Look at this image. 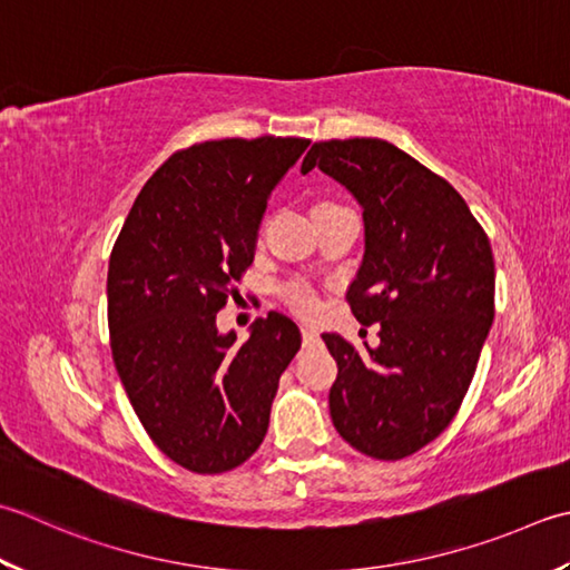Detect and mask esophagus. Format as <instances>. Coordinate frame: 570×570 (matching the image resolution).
<instances>
[{
  "instance_id": "obj_1",
  "label": "esophagus",
  "mask_w": 570,
  "mask_h": 570,
  "mask_svg": "<svg viewBox=\"0 0 570 570\" xmlns=\"http://www.w3.org/2000/svg\"><path fill=\"white\" fill-rule=\"evenodd\" d=\"M301 333H304V345H308V343H316V341H318V333H316L314 328L304 326V328H301Z\"/></svg>"
}]
</instances>
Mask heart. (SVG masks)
<instances>
[{
	"mask_svg": "<svg viewBox=\"0 0 570 570\" xmlns=\"http://www.w3.org/2000/svg\"><path fill=\"white\" fill-rule=\"evenodd\" d=\"M321 207H333V205L331 203H321L314 209H321ZM288 296H292L294 304L301 311H306V314H311V311H316V298H314V294H311L304 284H294L292 288H288Z\"/></svg>",
	"mask_w": 570,
	"mask_h": 570,
	"instance_id": "b5f03b06",
	"label": "heart"
}]
</instances>
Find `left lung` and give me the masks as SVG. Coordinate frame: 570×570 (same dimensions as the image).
Masks as SVG:
<instances>
[{"label": "left lung", "instance_id": "obj_1", "mask_svg": "<svg viewBox=\"0 0 570 570\" xmlns=\"http://www.w3.org/2000/svg\"><path fill=\"white\" fill-rule=\"evenodd\" d=\"M318 167L358 199L365 252L348 286L353 316L381 323V345L323 333L338 363L333 428L375 460H403L450 425L494 321V256L462 195L393 142L311 145Z\"/></svg>", "mask_w": 570, "mask_h": 570}]
</instances>
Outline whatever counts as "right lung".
Here are the masks:
<instances>
[{
	"instance_id": "1",
	"label": "right lung",
	"mask_w": 570,
	"mask_h": 570,
	"mask_svg": "<svg viewBox=\"0 0 570 570\" xmlns=\"http://www.w3.org/2000/svg\"><path fill=\"white\" fill-rule=\"evenodd\" d=\"M306 138H225L177 150L150 177L108 262L110 351L145 432L175 464L229 472L259 450L278 377L301 348L272 311L237 345L217 311L254 262L272 189Z\"/></svg>"
}]
</instances>
